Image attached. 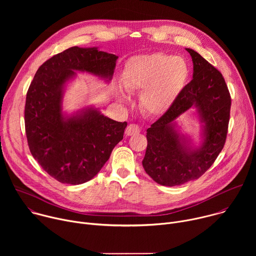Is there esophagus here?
<instances>
[{"mask_svg": "<svg viewBox=\"0 0 256 256\" xmlns=\"http://www.w3.org/2000/svg\"><path fill=\"white\" fill-rule=\"evenodd\" d=\"M140 132V128L138 124H130L126 130V136H134L136 134H138Z\"/></svg>", "mask_w": 256, "mask_h": 256, "instance_id": "34e87169", "label": "esophagus"}]
</instances>
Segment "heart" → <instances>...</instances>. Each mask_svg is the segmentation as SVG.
I'll return each mask as SVG.
<instances>
[{"label":"heart","mask_w":256,"mask_h":256,"mask_svg":"<svg viewBox=\"0 0 256 256\" xmlns=\"http://www.w3.org/2000/svg\"><path fill=\"white\" fill-rule=\"evenodd\" d=\"M190 76L186 62L162 52L130 58L122 72V84L128 92L142 91L140 105L150 114H162L172 106ZM118 97L128 95L120 90Z\"/></svg>","instance_id":"heart-1"}]
</instances>
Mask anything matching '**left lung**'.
I'll return each mask as SVG.
<instances>
[{
	"label": "left lung",
	"instance_id": "left-lung-1",
	"mask_svg": "<svg viewBox=\"0 0 256 256\" xmlns=\"http://www.w3.org/2000/svg\"><path fill=\"white\" fill-rule=\"evenodd\" d=\"M186 50L194 62V79L147 130L148 144L142 162L146 173L165 186L200 178L223 150L228 132L231 96L222 74L194 50ZM190 108L197 109L204 124V142L194 150L172 122Z\"/></svg>",
	"mask_w": 256,
	"mask_h": 256
}]
</instances>
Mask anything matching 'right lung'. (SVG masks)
<instances>
[{
	"label": "right lung",
	"mask_w": 256,
	"mask_h": 256,
	"mask_svg": "<svg viewBox=\"0 0 256 256\" xmlns=\"http://www.w3.org/2000/svg\"><path fill=\"white\" fill-rule=\"evenodd\" d=\"M118 58L97 48H70L44 62L28 88L24 118L29 150L62 184L77 186L91 180L122 140L128 126L94 108L64 118V85L76 75L74 70L110 80Z\"/></svg>",
	"instance_id": "right-lung-1"
}]
</instances>
